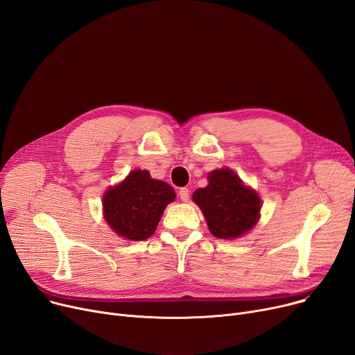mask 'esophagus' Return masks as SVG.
I'll return each mask as SVG.
<instances>
[{
    "label": "esophagus",
    "instance_id": "1",
    "mask_svg": "<svg viewBox=\"0 0 355 355\" xmlns=\"http://www.w3.org/2000/svg\"><path fill=\"white\" fill-rule=\"evenodd\" d=\"M178 196H180L181 201L187 202V201L190 200V190H189L187 187H182V189H180V191H178Z\"/></svg>",
    "mask_w": 355,
    "mask_h": 355
}]
</instances>
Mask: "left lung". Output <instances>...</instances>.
I'll use <instances>...</instances> for the list:
<instances>
[{"mask_svg": "<svg viewBox=\"0 0 355 355\" xmlns=\"http://www.w3.org/2000/svg\"><path fill=\"white\" fill-rule=\"evenodd\" d=\"M193 200L206 217L209 230L218 239L246 234L260 217V198L230 168L209 174V185L198 189Z\"/></svg>", "mask_w": 355, "mask_h": 355, "instance_id": "left-lung-1", "label": "left lung"}]
</instances>
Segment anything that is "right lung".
Returning a JSON list of instances; mask_svg holds the SVG:
<instances>
[{
    "instance_id": "1",
    "label": "right lung",
    "mask_w": 355,
    "mask_h": 355,
    "mask_svg": "<svg viewBox=\"0 0 355 355\" xmlns=\"http://www.w3.org/2000/svg\"><path fill=\"white\" fill-rule=\"evenodd\" d=\"M175 200V191L146 170L130 171L115 187L106 190L102 204L109 227L126 240H146L158 226L165 207Z\"/></svg>"
}]
</instances>
